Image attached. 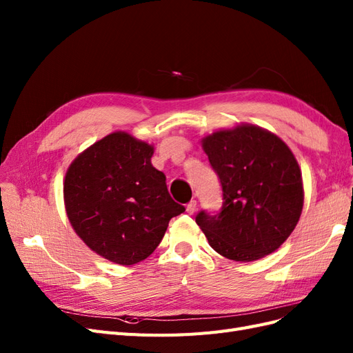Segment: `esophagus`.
Segmentation results:
<instances>
[{
    "label": "esophagus",
    "instance_id": "34e87169",
    "mask_svg": "<svg viewBox=\"0 0 353 353\" xmlns=\"http://www.w3.org/2000/svg\"><path fill=\"white\" fill-rule=\"evenodd\" d=\"M197 209V201L196 200H191L188 205H187V213H190V215H193V213L196 212Z\"/></svg>",
    "mask_w": 353,
    "mask_h": 353
}]
</instances>
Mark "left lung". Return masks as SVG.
<instances>
[{
	"label": "left lung",
	"mask_w": 353,
	"mask_h": 353,
	"mask_svg": "<svg viewBox=\"0 0 353 353\" xmlns=\"http://www.w3.org/2000/svg\"><path fill=\"white\" fill-rule=\"evenodd\" d=\"M222 185L218 215L201 210L197 225L223 258L253 262L275 252L296 228L303 209L297 160L280 137L241 123L201 138Z\"/></svg>",
	"instance_id": "obj_1"
}]
</instances>
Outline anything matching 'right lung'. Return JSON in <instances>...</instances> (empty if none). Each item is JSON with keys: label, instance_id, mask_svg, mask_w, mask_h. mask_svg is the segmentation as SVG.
<instances>
[{"label": "right lung", "instance_id": "right-lung-1", "mask_svg": "<svg viewBox=\"0 0 353 353\" xmlns=\"http://www.w3.org/2000/svg\"><path fill=\"white\" fill-rule=\"evenodd\" d=\"M153 145L116 131L70 163L63 197L72 228L101 258L134 265L150 256L168 223L185 210L152 165Z\"/></svg>", "mask_w": 353, "mask_h": 353}]
</instances>
